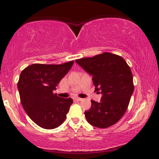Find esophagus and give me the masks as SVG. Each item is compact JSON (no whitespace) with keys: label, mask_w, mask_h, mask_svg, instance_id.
<instances>
[{"label":"esophagus","mask_w":159,"mask_h":159,"mask_svg":"<svg viewBox=\"0 0 159 159\" xmlns=\"http://www.w3.org/2000/svg\"><path fill=\"white\" fill-rule=\"evenodd\" d=\"M75 100L77 101H82V98H75Z\"/></svg>","instance_id":"esophagus-1"}]
</instances>
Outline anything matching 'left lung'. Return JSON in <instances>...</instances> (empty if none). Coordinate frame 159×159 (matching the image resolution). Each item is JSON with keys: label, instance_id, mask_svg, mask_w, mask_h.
<instances>
[{"label": "left lung", "instance_id": "8db88e82", "mask_svg": "<svg viewBox=\"0 0 159 159\" xmlns=\"http://www.w3.org/2000/svg\"><path fill=\"white\" fill-rule=\"evenodd\" d=\"M75 62L93 75L95 92L102 94L100 102L91 100L90 109L84 112L87 121L99 128L117 123L127 111L134 91L133 74L127 62L110 52L77 59Z\"/></svg>", "mask_w": 159, "mask_h": 159}]
</instances>
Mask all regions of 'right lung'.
<instances>
[{"instance_id": "add662e5", "label": "right lung", "mask_w": 159, "mask_h": 159, "mask_svg": "<svg viewBox=\"0 0 159 159\" xmlns=\"http://www.w3.org/2000/svg\"><path fill=\"white\" fill-rule=\"evenodd\" d=\"M73 63L72 61L62 64H34L20 75L18 88L23 107L29 117L43 129L59 127L73 103L71 98H62L53 93Z\"/></svg>"}]
</instances>
